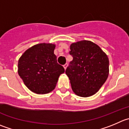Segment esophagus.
I'll use <instances>...</instances> for the list:
<instances>
[{
    "label": "esophagus",
    "instance_id": "34e87169",
    "mask_svg": "<svg viewBox=\"0 0 129 129\" xmlns=\"http://www.w3.org/2000/svg\"><path fill=\"white\" fill-rule=\"evenodd\" d=\"M67 67H68V64H67V63L64 64V65H63V67H64V70L67 69Z\"/></svg>",
    "mask_w": 129,
    "mask_h": 129
}]
</instances>
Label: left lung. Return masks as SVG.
<instances>
[{"label":"left lung","mask_w":129,"mask_h":129,"mask_svg":"<svg viewBox=\"0 0 129 129\" xmlns=\"http://www.w3.org/2000/svg\"><path fill=\"white\" fill-rule=\"evenodd\" d=\"M73 60L66 70L73 92L87 98L95 94L107 80L109 59L99 45L89 40L70 45Z\"/></svg>","instance_id":"1"}]
</instances>
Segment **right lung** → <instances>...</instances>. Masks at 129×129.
Returning <instances> with one entry per match:
<instances>
[{
    "instance_id": "obj_1",
    "label": "right lung",
    "mask_w": 129,
    "mask_h": 129,
    "mask_svg": "<svg viewBox=\"0 0 129 129\" xmlns=\"http://www.w3.org/2000/svg\"><path fill=\"white\" fill-rule=\"evenodd\" d=\"M56 45L41 43L30 47L18 61V72L24 85L38 94L51 92L64 69L54 53Z\"/></svg>"
}]
</instances>
